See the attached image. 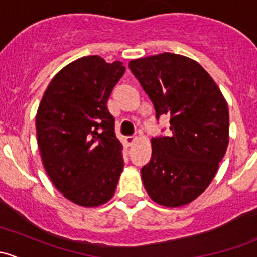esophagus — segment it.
Segmentation results:
<instances>
[{"mask_svg":"<svg viewBox=\"0 0 257 257\" xmlns=\"http://www.w3.org/2000/svg\"><path fill=\"white\" fill-rule=\"evenodd\" d=\"M136 141H137L136 137H126V138L124 139V142H125V144L128 145V147L133 145L134 143H136Z\"/></svg>","mask_w":257,"mask_h":257,"instance_id":"obj_1","label":"esophagus"}]
</instances>
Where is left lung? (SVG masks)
Masks as SVG:
<instances>
[{
	"label": "left lung",
	"instance_id": "left-lung-1",
	"mask_svg": "<svg viewBox=\"0 0 257 257\" xmlns=\"http://www.w3.org/2000/svg\"><path fill=\"white\" fill-rule=\"evenodd\" d=\"M132 73L157 112L170 118L169 137L152 138V158L142 168L148 195L179 208L201 195L229 144V108L211 76L194 59L164 52L132 59Z\"/></svg>",
	"mask_w": 257,
	"mask_h": 257
}]
</instances>
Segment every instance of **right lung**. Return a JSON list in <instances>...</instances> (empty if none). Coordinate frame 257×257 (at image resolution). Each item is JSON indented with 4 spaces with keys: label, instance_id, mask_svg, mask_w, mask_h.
I'll return each instance as SVG.
<instances>
[{
    "label": "right lung",
    "instance_id": "1",
    "mask_svg": "<svg viewBox=\"0 0 257 257\" xmlns=\"http://www.w3.org/2000/svg\"><path fill=\"white\" fill-rule=\"evenodd\" d=\"M124 72L120 61L82 57L52 78L41 99L36 133L42 164L57 190L76 205L108 203L123 172V145L107 102Z\"/></svg>",
    "mask_w": 257,
    "mask_h": 257
}]
</instances>
